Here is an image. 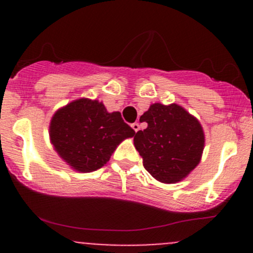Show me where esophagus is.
<instances>
[{"label":"esophagus","mask_w":253,"mask_h":253,"mask_svg":"<svg viewBox=\"0 0 253 253\" xmlns=\"http://www.w3.org/2000/svg\"><path fill=\"white\" fill-rule=\"evenodd\" d=\"M131 126H132V128H133V131H134V132H138V129H139V125L137 124V122H134V124H132Z\"/></svg>","instance_id":"1"}]
</instances>
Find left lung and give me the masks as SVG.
Returning <instances> with one entry per match:
<instances>
[{
	"label": "left lung",
	"instance_id": "1",
	"mask_svg": "<svg viewBox=\"0 0 253 253\" xmlns=\"http://www.w3.org/2000/svg\"><path fill=\"white\" fill-rule=\"evenodd\" d=\"M141 120L148 127L134 134V147L153 177L175 183L197 167L205 147V133L196 117L176 104L157 103L150 105Z\"/></svg>",
	"mask_w": 253,
	"mask_h": 253
}]
</instances>
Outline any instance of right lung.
Masks as SVG:
<instances>
[{
    "label": "right lung",
    "instance_id": "right-lung-1",
    "mask_svg": "<svg viewBox=\"0 0 253 253\" xmlns=\"http://www.w3.org/2000/svg\"><path fill=\"white\" fill-rule=\"evenodd\" d=\"M134 133L119 111L110 114L103 103L89 99H78L60 109L50 124L55 150L82 172L104 167L117 145Z\"/></svg>",
    "mask_w": 253,
    "mask_h": 253
}]
</instances>
